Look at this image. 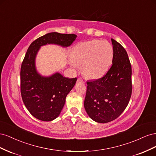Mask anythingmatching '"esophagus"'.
I'll list each match as a JSON object with an SVG mask.
<instances>
[{"mask_svg":"<svg viewBox=\"0 0 156 156\" xmlns=\"http://www.w3.org/2000/svg\"><path fill=\"white\" fill-rule=\"evenodd\" d=\"M77 82L78 83H84V81L81 78H78L77 79Z\"/></svg>","mask_w":156,"mask_h":156,"instance_id":"obj_1","label":"esophagus"}]
</instances>
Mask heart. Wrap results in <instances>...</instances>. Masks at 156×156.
Here are the masks:
<instances>
[{
	"instance_id": "1",
	"label": "heart",
	"mask_w": 156,
	"mask_h": 156,
	"mask_svg": "<svg viewBox=\"0 0 156 156\" xmlns=\"http://www.w3.org/2000/svg\"><path fill=\"white\" fill-rule=\"evenodd\" d=\"M74 68L83 65V73L87 78L101 77L109 69L113 58V48L106 40H92L75 45L72 53Z\"/></svg>"
}]
</instances>
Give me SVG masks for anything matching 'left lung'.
I'll return each mask as SVG.
<instances>
[{"label":"left lung","instance_id":"1","mask_svg":"<svg viewBox=\"0 0 156 156\" xmlns=\"http://www.w3.org/2000/svg\"><path fill=\"white\" fill-rule=\"evenodd\" d=\"M112 64L101 78L87 81L84 106L88 115L98 123L119 117L127 106L132 92L131 66L125 49L111 39Z\"/></svg>","mask_w":156,"mask_h":156}]
</instances>
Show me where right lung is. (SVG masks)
Listing matches in <instances>:
<instances>
[{
  "mask_svg": "<svg viewBox=\"0 0 156 156\" xmlns=\"http://www.w3.org/2000/svg\"><path fill=\"white\" fill-rule=\"evenodd\" d=\"M74 34L50 32L34 40L28 49L21 68V94L30 114L42 121L57 118L65 104L66 98L73 88L77 78H67L56 72L49 77L37 73L35 60L41 46L47 44L69 46L75 40Z\"/></svg>",
  "mask_w": 156,
  "mask_h": 156,
  "instance_id": "add662e5",
  "label": "right lung"
}]
</instances>
